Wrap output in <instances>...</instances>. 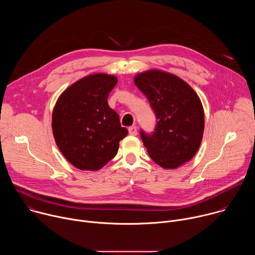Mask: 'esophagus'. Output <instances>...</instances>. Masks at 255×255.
<instances>
[{
  "instance_id": "esophagus-1",
  "label": "esophagus",
  "mask_w": 255,
  "mask_h": 255,
  "mask_svg": "<svg viewBox=\"0 0 255 255\" xmlns=\"http://www.w3.org/2000/svg\"><path fill=\"white\" fill-rule=\"evenodd\" d=\"M128 132H129L130 135H133V136L137 135V127H136V126H131V127H129V128H128Z\"/></svg>"
}]
</instances>
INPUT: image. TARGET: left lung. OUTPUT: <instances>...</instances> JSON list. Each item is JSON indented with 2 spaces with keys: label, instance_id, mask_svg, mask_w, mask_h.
I'll return each instance as SVG.
<instances>
[{
  "label": "left lung",
  "instance_id": "obj_1",
  "mask_svg": "<svg viewBox=\"0 0 255 255\" xmlns=\"http://www.w3.org/2000/svg\"><path fill=\"white\" fill-rule=\"evenodd\" d=\"M155 113L151 134L140 131L150 158L165 169H174L197 153L204 133V109L199 96L185 81L159 69L134 78Z\"/></svg>",
  "mask_w": 255,
  "mask_h": 255
}]
</instances>
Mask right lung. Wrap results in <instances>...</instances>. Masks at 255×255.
<instances>
[{"label":"right lung","mask_w":255,"mask_h":255,"mask_svg":"<svg viewBox=\"0 0 255 255\" xmlns=\"http://www.w3.org/2000/svg\"><path fill=\"white\" fill-rule=\"evenodd\" d=\"M118 80L94 74L68 87L52 112V131L63 156L79 169L99 170L118 152L127 136L118 114L108 105V97Z\"/></svg>","instance_id":"1"}]
</instances>
